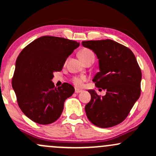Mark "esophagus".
Returning a JSON list of instances; mask_svg holds the SVG:
<instances>
[{
    "label": "esophagus",
    "instance_id": "34e87169",
    "mask_svg": "<svg viewBox=\"0 0 156 156\" xmlns=\"http://www.w3.org/2000/svg\"><path fill=\"white\" fill-rule=\"evenodd\" d=\"M82 92V90H79V89H75V93H80V92Z\"/></svg>",
    "mask_w": 156,
    "mask_h": 156
}]
</instances>
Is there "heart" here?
Wrapping results in <instances>:
<instances>
[{
    "label": "heart",
    "instance_id": "b5f03b06",
    "mask_svg": "<svg viewBox=\"0 0 156 156\" xmlns=\"http://www.w3.org/2000/svg\"><path fill=\"white\" fill-rule=\"evenodd\" d=\"M78 56H79L80 58H81V61L83 62L85 60L89 58L92 57V56H94V54L92 51L90 50V49H82V50L80 51L79 53H78ZM85 80H86V78H85L84 77L75 78L74 79H73V83H74L75 85H76V86L80 87V86H81L82 83H83V82Z\"/></svg>",
    "mask_w": 156,
    "mask_h": 156
}]
</instances>
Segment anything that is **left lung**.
Masks as SVG:
<instances>
[{
    "mask_svg": "<svg viewBox=\"0 0 156 156\" xmlns=\"http://www.w3.org/2000/svg\"><path fill=\"white\" fill-rule=\"evenodd\" d=\"M81 44L98 59L99 72L92 81L107 90L103 97L94 90H88L91 101L85 106L87 118L101 128L117 125L126 119L141 95V72L136 57L129 48L110 39Z\"/></svg>",
    "mask_w": 156,
    "mask_h": 156,
    "instance_id": "8db88e82",
    "label": "left lung"
}]
</instances>
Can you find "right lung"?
I'll return each instance as SVG.
<instances>
[{
  "instance_id": "1",
  "label": "right lung",
  "mask_w": 156,
  "mask_h": 156,
  "mask_svg": "<svg viewBox=\"0 0 156 156\" xmlns=\"http://www.w3.org/2000/svg\"><path fill=\"white\" fill-rule=\"evenodd\" d=\"M79 43L63 37L43 36L27 45L18 55L12 85L26 116L40 124L59 119L66 98L75 92L68 83L55 87L53 73L62 69Z\"/></svg>"
}]
</instances>
